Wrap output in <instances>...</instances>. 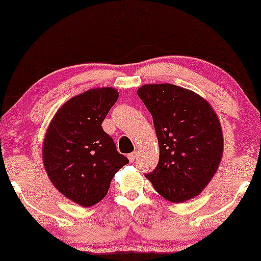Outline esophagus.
Returning <instances> with one entry per match:
<instances>
[{
    "mask_svg": "<svg viewBox=\"0 0 261 261\" xmlns=\"http://www.w3.org/2000/svg\"><path fill=\"white\" fill-rule=\"evenodd\" d=\"M127 159H129L130 162H134V161H135L136 159H137V152L134 151V152L129 153V156H127Z\"/></svg>",
    "mask_w": 261,
    "mask_h": 261,
    "instance_id": "esophagus-1",
    "label": "esophagus"
}]
</instances>
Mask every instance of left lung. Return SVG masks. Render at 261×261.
<instances>
[{
    "mask_svg": "<svg viewBox=\"0 0 261 261\" xmlns=\"http://www.w3.org/2000/svg\"><path fill=\"white\" fill-rule=\"evenodd\" d=\"M137 94L151 113L160 145L159 163L146 178L171 202L193 199L211 181L222 157L216 113L200 95L172 84L144 85Z\"/></svg>",
    "mask_w": 261,
    "mask_h": 261,
    "instance_id": "left-lung-1",
    "label": "left lung"
}]
</instances>
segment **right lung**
Instances as JSON below:
<instances>
[{"label":"right lung","instance_id":"1","mask_svg":"<svg viewBox=\"0 0 261 261\" xmlns=\"http://www.w3.org/2000/svg\"><path fill=\"white\" fill-rule=\"evenodd\" d=\"M117 99L112 87L86 91L65 102L47 130L42 159L49 179L83 207L104 199L113 176L129 163L101 127Z\"/></svg>","mask_w":261,"mask_h":261}]
</instances>
